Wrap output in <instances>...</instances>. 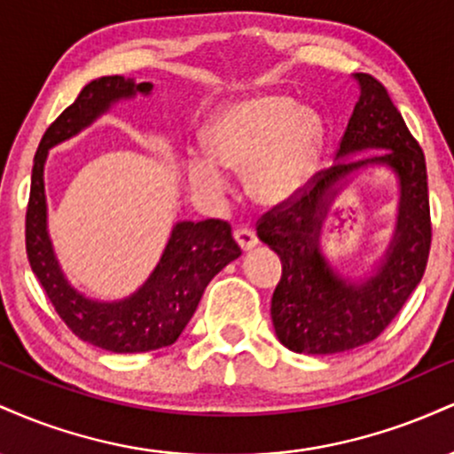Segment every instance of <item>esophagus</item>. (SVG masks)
Instances as JSON below:
<instances>
[{"instance_id": "34e87169", "label": "esophagus", "mask_w": 454, "mask_h": 454, "mask_svg": "<svg viewBox=\"0 0 454 454\" xmlns=\"http://www.w3.org/2000/svg\"><path fill=\"white\" fill-rule=\"evenodd\" d=\"M234 241L239 243V247H241L243 252H249V249H254L258 245V237L249 231V228H237V231H234Z\"/></svg>"}]
</instances>
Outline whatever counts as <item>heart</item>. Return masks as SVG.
Wrapping results in <instances>:
<instances>
[{
	"label": "heart",
	"instance_id": "obj_1",
	"mask_svg": "<svg viewBox=\"0 0 454 454\" xmlns=\"http://www.w3.org/2000/svg\"><path fill=\"white\" fill-rule=\"evenodd\" d=\"M325 147V123L294 98L279 93L234 102L207 128V151H190L185 170L196 194L226 190L224 168H247V192L264 207L299 196L316 173Z\"/></svg>",
	"mask_w": 454,
	"mask_h": 454
}]
</instances>
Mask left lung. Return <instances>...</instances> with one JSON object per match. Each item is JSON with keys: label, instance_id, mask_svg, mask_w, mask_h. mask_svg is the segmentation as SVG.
Returning <instances> with one entry per match:
<instances>
[{"label": "left lung", "instance_id": "1", "mask_svg": "<svg viewBox=\"0 0 454 454\" xmlns=\"http://www.w3.org/2000/svg\"><path fill=\"white\" fill-rule=\"evenodd\" d=\"M361 98L343 132L337 161L317 170L286 205L258 220V239L281 260V279L270 299L275 335L299 354H337L373 341L399 314L423 279L431 249L425 153L411 137L382 82L354 74ZM364 148L382 154L346 160ZM367 165H387L400 179V213L394 241L373 276L343 280L319 252L325 211L347 176Z\"/></svg>", "mask_w": 454, "mask_h": 454}]
</instances>
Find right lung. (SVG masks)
Returning <instances> with one entry per match:
<instances>
[{
    "label": "right lung",
    "instance_id": "add662e5",
    "mask_svg": "<svg viewBox=\"0 0 454 454\" xmlns=\"http://www.w3.org/2000/svg\"><path fill=\"white\" fill-rule=\"evenodd\" d=\"M151 82L123 76H102L82 87L78 98L46 128L31 168V190L25 215V247L31 270L43 284L66 326L78 340L117 354L149 352L179 340L194 316L202 293L220 270L241 256L223 220L175 223L158 267L128 299H87L67 284L46 231L44 161L49 149L91 126L111 104L137 93H151Z\"/></svg>",
    "mask_w": 454,
    "mask_h": 454
}]
</instances>
